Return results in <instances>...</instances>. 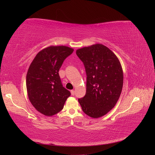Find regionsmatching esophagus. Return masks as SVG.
<instances>
[{
	"instance_id": "esophagus-1",
	"label": "esophagus",
	"mask_w": 155,
	"mask_h": 155,
	"mask_svg": "<svg viewBox=\"0 0 155 155\" xmlns=\"http://www.w3.org/2000/svg\"><path fill=\"white\" fill-rule=\"evenodd\" d=\"M70 92H71V95L72 96H74L75 94V91L74 90H72L71 91H70Z\"/></svg>"
}]
</instances>
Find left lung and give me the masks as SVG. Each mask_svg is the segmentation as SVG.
Wrapping results in <instances>:
<instances>
[{"instance_id":"obj_1","label":"left lung","mask_w":155,"mask_h":155,"mask_svg":"<svg viewBox=\"0 0 155 155\" xmlns=\"http://www.w3.org/2000/svg\"><path fill=\"white\" fill-rule=\"evenodd\" d=\"M87 74L85 96L78 99L83 111L97 118L107 114L122 91L124 73L118 58L106 46L95 44L76 50Z\"/></svg>"}]
</instances>
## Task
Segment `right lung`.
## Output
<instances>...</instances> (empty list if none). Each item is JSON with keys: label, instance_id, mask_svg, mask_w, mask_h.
<instances>
[{"label": "right lung", "instance_id": "add662e5", "mask_svg": "<svg viewBox=\"0 0 155 155\" xmlns=\"http://www.w3.org/2000/svg\"><path fill=\"white\" fill-rule=\"evenodd\" d=\"M74 49L66 46H50L36 55L26 75L28 96L35 109L51 116L63 109L70 92L64 88L59 70Z\"/></svg>", "mask_w": 155, "mask_h": 155}]
</instances>
